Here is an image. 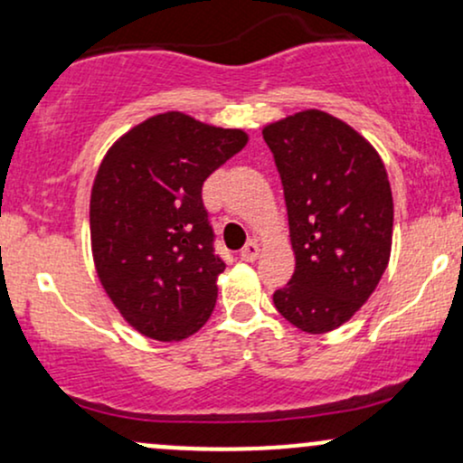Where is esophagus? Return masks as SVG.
<instances>
[{"label":"esophagus","instance_id":"34e87169","mask_svg":"<svg viewBox=\"0 0 463 463\" xmlns=\"http://www.w3.org/2000/svg\"><path fill=\"white\" fill-rule=\"evenodd\" d=\"M259 252H261L259 243L257 241H248L246 246L241 248V252H239V257H241L243 261H254V259L259 257Z\"/></svg>","mask_w":463,"mask_h":463}]
</instances>
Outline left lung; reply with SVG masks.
<instances>
[{
  "label": "left lung",
  "mask_w": 463,
  "mask_h": 463,
  "mask_svg": "<svg viewBox=\"0 0 463 463\" xmlns=\"http://www.w3.org/2000/svg\"><path fill=\"white\" fill-rule=\"evenodd\" d=\"M283 183L296 272L274 307L300 331L342 326L379 285L394 204L385 165L348 124L302 110L263 128Z\"/></svg>",
  "instance_id": "left-lung-1"
}]
</instances>
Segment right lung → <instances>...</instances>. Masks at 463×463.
<instances>
[{
	"label": "right lung",
	"mask_w": 463,
	"mask_h": 463,
	"mask_svg": "<svg viewBox=\"0 0 463 463\" xmlns=\"http://www.w3.org/2000/svg\"><path fill=\"white\" fill-rule=\"evenodd\" d=\"M246 132L163 113L110 147L91 194V243L106 294L137 331L180 342L204 326L226 263L202 184Z\"/></svg>",
	"instance_id": "obj_1"
}]
</instances>
